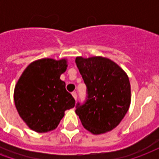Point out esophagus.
Returning <instances> with one entry per match:
<instances>
[{"label":"esophagus","mask_w":159,"mask_h":159,"mask_svg":"<svg viewBox=\"0 0 159 159\" xmlns=\"http://www.w3.org/2000/svg\"><path fill=\"white\" fill-rule=\"evenodd\" d=\"M71 94H72L73 98H74L75 100H76V98H77V94H76V92H72V93H71Z\"/></svg>","instance_id":"obj_1"}]
</instances>
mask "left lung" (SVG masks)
<instances>
[{
    "mask_svg": "<svg viewBox=\"0 0 159 159\" xmlns=\"http://www.w3.org/2000/svg\"><path fill=\"white\" fill-rule=\"evenodd\" d=\"M76 64L87 86L86 100L76 104V115L93 134L112 130L129 108L131 91L127 74L103 57H76Z\"/></svg>",
    "mask_w": 159,
    "mask_h": 159,
    "instance_id": "8db88e82",
    "label": "left lung"
}]
</instances>
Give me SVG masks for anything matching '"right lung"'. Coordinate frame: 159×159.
Returning <instances> with one entry per match:
<instances>
[{
    "label": "right lung",
    "instance_id": "add662e5",
    "mask_svg": "<svg viewBox=\"0 0 159 159\" xmlns=\"http://www.w3.org/2000/svg\"><path fill=\"white\" fill-rule=\"evenodd\" d=\"M66 59H42L27 66L14 89V103L20 117L38 133L53 130L75 107V100L66 89L60 75L66 70Z\"/></svg>",
    "mask_w": 159,
    "mask_h": 159
}]
</instances>
